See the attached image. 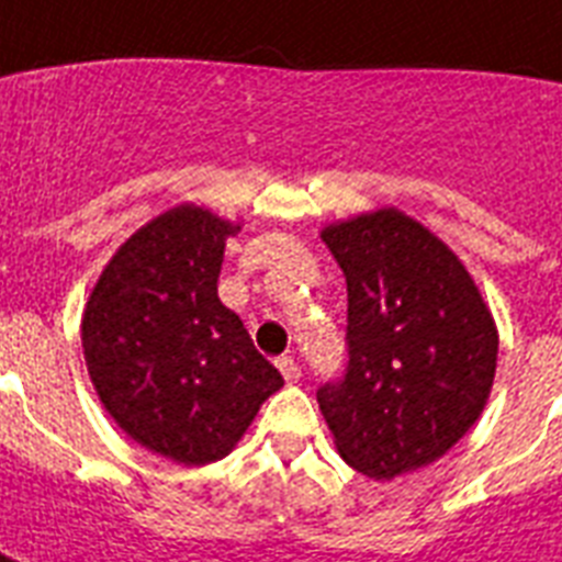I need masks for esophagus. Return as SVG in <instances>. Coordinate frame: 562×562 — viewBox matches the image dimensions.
Wrapping results in <instances>:
<instances>
[{
  "label": "esophagus",
  "mask_w": 562,
  "mask_h": 562,
  "mask_svg": "<svg viewBox=\"0 0 562 562\" xmlns=\"http://www.w3.org/2000/svg\"><path fill=\"white\" fill-rule=\"evenodd\" d=\"M277 369L285 376V383H296V380H300V366L294 362V357H280V360H277Z\"/></svg>",
  "instance_id": "esophagus-1"
}]
</instances>
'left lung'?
I'll use <instances>...</instances> for the list:
<instances>
[{
    "instance_id": "left-lung-1",
    "label": "left lung",
    "mask_w": 562,
    "mask_h": 562,
    "mask_svg": "<svg viewBox=\"0 0 562 562\" xmlns=\"http://www.w3.org/2000/svg\"><path fill=\"white\" fill-rule=\"evenodd\" d=\"M346 273V374L317 403L339 457L394 480L440 460L485 408L497 325L449 245L397 209L323 228Z\"/></svg>"
}]
</instances>
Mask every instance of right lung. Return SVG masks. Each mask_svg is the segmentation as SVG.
<instances>
[{"instance_id": "right-lung-1", "label": "right lung", "mask_w": 562, "mask_h": 562, "mask_svg": "<svg viewBox=\"0 0 562 562\" xmlns=\"http://www.w3.org/2000/svg\"><path fill=\"white\" fill-rule=\"evenodd\" d=\"M237 231L200 205L165 211L120 245L85 305V362L105 412L173 463L223 460L282 385L216 294Z\"/></svg>"}]
</instances>
